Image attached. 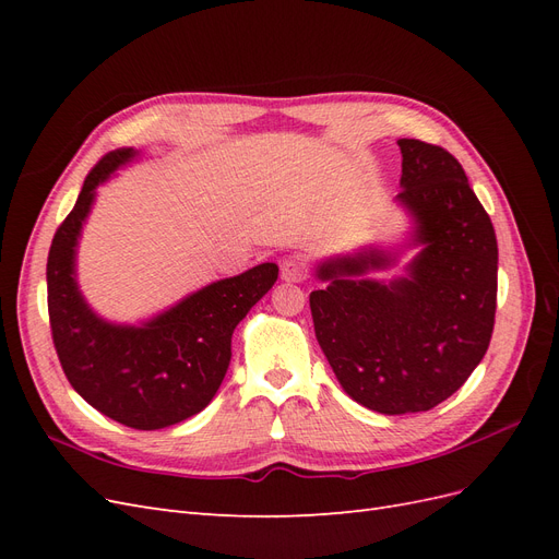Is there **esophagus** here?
<instances>
[{
	"mask_svg": "<svg viewBox=\"0 0 559 559\" xmlns=\"http://www.w3.org/2000/svg\"><path fill=\"white\" fill-rule=\"evenodd\" d=\"M308 277V267L300 259H286L282 261V280L284 282H302Z\"/></svg>",
	"mask_w": 559,
	"mask_h": 559,
	"instance_id": "esophagus-1",
	"label": "esophagus"
}]
</instances>
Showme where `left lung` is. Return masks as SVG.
Masks as SVG:
<instances>
[{
    "mask_svg": "<svg viewBox=\"0 0 559 559\" xmlns=\"http://www.w3.org/2000/svg\"><path fill=\"white\" fill-rule=\"evenodd\" d=\"M411 235L319 261L310 294L317 341L345 394L382 415L425 413L460 389L489 347L497 312V235L445 148L399 140ZM418 247L404 275L373 281Z\"/></svg>",
    "mask_w": 559,
    "mask_h": 559,
    "instance_id": "8db88e82",
    "label": "left lung"
}]
</instances>
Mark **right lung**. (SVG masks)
Segmentation results:
<instances>
[{"label":"right lung","mask_w":559,"mask_h":559,"mask_svg":"<svg viewBox=\"0 0 559 559\" xmlns=\"http://www.w3.org/2000/svg\"><path fill=\"white\" fill-rule=\"evenodd\" d=\"M140 156L116 148L83 181L48 251V317L58 359L76 394L126 427L154 431L198 415L214 399L230 364V337L273 289L280 267L261 263L216 280L140 324H116L83 298L76 249L97 186Z\"/></svg>","instance_id":"obj_1"}]
</instances>
